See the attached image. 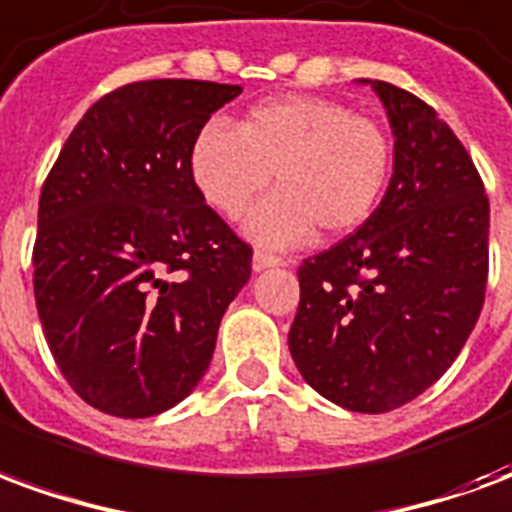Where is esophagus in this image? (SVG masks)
Returning a JSON list of instances; mask_svg holds the SVG:
<instances>
[{
    "label": "esophagus",
    "mask_w": 512,
    "mask_h": 512,
    "mask_svg": "<svg viewBox=\"0 0 512 512\" xmlns=\"http://www.w3.org/2000/svg\"><path fill=\"white\" fill-rule=\"evenodd\" d=\"M282 263V257L279 255H271L266 249H255V255H252V268L255 271H263V268H274Z\"/></svg>",
    "instance_id": "34e87169"
}]
</instances>
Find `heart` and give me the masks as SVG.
Wrapping results in <instances>:
<instances>
[{"mask_svg": "<svg viewBox=\"0 0 512 512\" xmlns=\"http://www.w3.org/2000/svg\"><path fill=\"white\" fill-rule=\"evenodd\" d=\"M246 219L268 246H293L318 227L326 238L354 233L373 216L392 175V139L351 106L315 95H288L252 106L238 131L213 120L191 145V178L205 202Z\"/></svg>", "mask_w": 512, "mask_h": 512, "instance_id": "1", "label": "heart"}]
</instances>
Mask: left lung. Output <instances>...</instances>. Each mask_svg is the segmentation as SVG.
I'll return each instance as SVG.
<instances>
[{
  "label": "left lung",
  "mask_w": 512,
  "mask_h": 512,
  "mask_svg": "<svg viewBox=\"0 0 512 512\" xmlns=\"http://www.w3.org/2000/svg\"><path fill=\"white\" fill-rule=\"evenodd\" d=\"M395 134L384 200L356 233L299 266L290 356L348 411L384 414L436 384L485 301L488 197L461 139L417 95L367 82Z\"/></svg>",
  "instance_id": "1"
}]
</instances>
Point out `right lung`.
<instances>
[{
  "instance_id": "1",
  "label": "right lung",
  "mask_w": 512,
  "mask_h": 512,
  "mask_svg": "<svg viewBox=\"0 0 512 512\" xmlns=\"http://www.w3.org/2000/svg\"><path fill=\"white\" fill-rule=\"evenodd\" d=\"M238 84L153 79L95 101L43 183L35 304L84 403L153 417L200 384L252 246L191 178V145Z\"/></svg>"
}]
</instances>
